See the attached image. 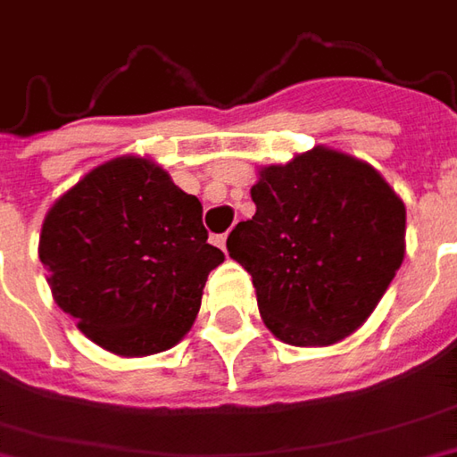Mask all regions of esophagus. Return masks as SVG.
Returning <instances> with one entry per match:
<instances>
[{
    "label": "esophagus",
    "instance_id": "esophagus-1",
    "mask_svg": "<svg viewBox=\"0 0 457 457\" xmlns=\"http://www.w3.org/2000/svg\"><path fill=\"white\" fill-rule=\"evenodd\" d=\"M212 243H214L217 248L225 250V245H228V235H225V232H222V235H214V237H212Z\"/></svg>",
    "mask_w": 457,
    "mask_h": 457
}]
</instances>
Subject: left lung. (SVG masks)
I'll return each mask as SVG.
<instances>
[{
  "instance_id": "8db88e82",
  "label": "left lung",
  "mask_w": 457,
  "mask_h": 457,
  "mask_svg": "<svg viewBox=\"0 0 457 457\" xmlns=\"http://www.w3.org/2000/svg\"><path fill=\"white\" fill-rule=\"evenodd\" d=\"M250 196L255 214L228 250L253 276L266 328L302 347L355 332L404 261V202L373 166L322 145L261 169Z\"/></svg>"
}]
</instances>
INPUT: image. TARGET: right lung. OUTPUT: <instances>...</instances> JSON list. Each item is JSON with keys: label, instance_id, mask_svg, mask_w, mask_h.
<instances>
[{"label": "right lung", "instance_id": "1", "mask_svg": "<svg viewBox=\"0 0 457 457\" xmlns=\"http://www.w3.org/2000/svg\"><path fill=\"white\" fill-rule=\"evenodd\" d=\"M202 202L148 158L89 170L46 214L40 261L55 304L99 347L135 358L194 325L225 253L207 243Z\"/></svg>", "mask_w": 457, "mask_h": 457}]
</instances>
